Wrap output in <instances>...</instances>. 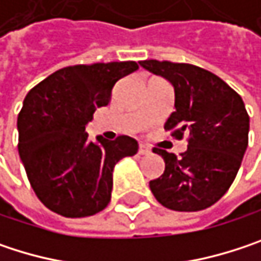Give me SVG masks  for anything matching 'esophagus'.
Here are the masks:
<instances>
[{"instance_id": "obj_1", "label": "esophagus", "mask_w": 261, "mask_h": 261, "mask_svg": "<svg viewBox=\"0 0 261 261\" xmlns=\"http://www.w3.org/2000/svg\"><path fill=\"white\" fill-rule=\"evenodd\" d=\"M151 152V149L146 146V145H139V154H142V155H146V154H149Z\"/></svg>"}]
</instances>
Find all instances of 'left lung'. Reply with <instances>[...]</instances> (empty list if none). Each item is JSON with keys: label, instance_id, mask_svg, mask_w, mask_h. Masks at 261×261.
Here are the masks:
<instances>
[{"label": "left lung", "instance_id": "obj_1", "mask_svg": "<svg viewBox=\"0 0 261 261\" xmlns=\"http://www.w3.org/2000/svg\"><path fill=\"white\" fill-rule=\"evenodd\" d=\"M139 63L172 83L175 112L165 130L175 139L187 134V151L178 159L154 148L165 160V172L149 181V189L166 208L204 210L230 189L248 146L249 116L242 96L213 72L190 63Z\"/></svg>", "mask_w": 261, "mask_h": 261}]
</instances>
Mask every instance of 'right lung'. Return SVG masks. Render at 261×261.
Returning <instances> with one entry per match:
<instances>
[{"label":"right lung","instance_id":"1","mask_svg":"<svg viewBox=\"0 0 261 261\" xmlns=\"http://www.w3.org/2000/svg\"><path fill=\"white\" fill-rule=\"evenodd\" d=\"M139 68L136 62L74 65L34 86L18 115V151L36 196L65 218L99 213L112 198L113 168L134 155L130 136L90 142L86 124L107 106L113 86Z\"/></svg>","mask_w":261,"mask_h":261}]
</instances>
